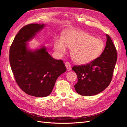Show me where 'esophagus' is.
<instances>
[{
	"label": "esophagus",
	"mask_w": 127,
	"mask_h": 127,
	"mask_svg": "<svg viewBox=\"0 0 127 127\" xmlns=\"http://www.w3.org/2000/svg\"><path fill=\"white\" fill-rule=\"evenodd\" d=\"M65 66H66L67 69L68 71H69L71 69V65L70 64V63L69 62H66L65 63Z\"/></svg>",
	"instance_id": "esophagus-1"
}]
</instances>
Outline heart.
Returning <instances> with one entry per match:
<instances>
[{
    "label": "heart",
    "instance_id": "obj_1",
    "mask_svg": "<svg viewBox=\"0 0 127 127\" xmlns=\"http://www.w3.org/2000/svg\"><path fill=\"white\" fill-rule=\"evenodd\" d=\"M104 43L99 38L94 37L85 31L78 30L66 31L64 36L57 37L53 49L59 56L66 53L71 49V55L77 64H85L94 61L101 55Z\"/></svg>",
    "mask_w": 127,
    "mask_h": 127
}]
</instances>
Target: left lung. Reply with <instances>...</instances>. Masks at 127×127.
<instances>
[{
    "label": "left lung",
    "instance_id": "obj_1",
    "mask_svg": "<svg viewBox=\"0 0 127 127\" xmlns=\"http://www.w3.org/2000/svg\"><path fill=\"white\" fill-rule=\"evenodd\" d=\"M100 57L86 65L73 67L77 76L78 82L74 86L77 93L92 96L101 93L109 85L117 60L116 47L109 35Z\"/></svg>",
    "mask_w": 127,
    "mask_h": 127
}]
</instances>
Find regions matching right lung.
I'll list each match as a JSON object with an SVG mask.
<instances>
[{
  "mask_svg": "<svg viewBox=\"0 0 127 127\" xmlns=\"http://www.w3.org/2000/svg\"><path fill=\"white\" fill-rule=\"evenodd\" d=\"M45 26H24L15 37L9 51L10 64L16 83L25 93L35 97L50 94L57 79L66 71L63 60L53 58L44 45L35 50L28 47V42Z\"/></svg>",
  "mask_w": 127,
  "mask_h": 127,
  "instance_id": "right-lung-1",
  "label": "right lung"
}]
</instances>
